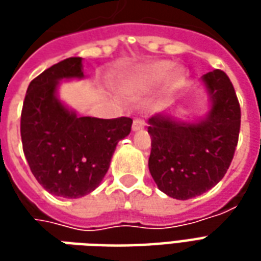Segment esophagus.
<instances>
[{"label": "esophagus", "mask_w": 261, "mask_h": 261, "mask_svg": "<svg viewBox=\"0 0 261 261\" xmlns=\"http://www.w3.org/2000/svg\"><path fill=\"white\" fill-rule=\"evenodd\" d=\"M145 127V121L142 119H136L133 121V131H140Z\"/></svg>", "instance_id": "34e87169"}]
</instances>
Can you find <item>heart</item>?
I'll return each instance as SVG.
<instances>
[{
	"label": "heart",
	"instance_id": "b5f03b06",
	"mask_svg": "<svg viewBox=\"0 0 261 261\" xmlns=\"http://www.w3.org/2000/svg\"><path fill=\"white\" fill-rule=\"evenodd\" d=\"M173 69L170 61H155L136 71L125 82V89L131 93H147L155 89ZM183 80V74L179 69L172 72L166 82L168 89H173Z\"/></svg>",
	"mask_w": 261,
	"mask_h": 261
}]
</instances>
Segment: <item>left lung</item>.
<instances>
[{"label": "left lung", "mask_w": 261, "mask_h": 261, "mask_svg": "<svg viewBox=\"0 0 261 261\" xmlns=\"http://www.w3.org/2000/svg\"><path fill=\"white\" fill-rule=\"evenodd\" d=\"M201 82L210 102L204 117L183 121L168 112L148 120V168L159 190L176 200L213 189L226 173L238 145L241 106L228 75L214 69Z\"/></svg>", "instance_id": "left-lung-1"}]
</instances>
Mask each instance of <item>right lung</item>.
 Segmentation results:
<instances>
[{
    "instance_id": "1",
    "label": "right lung",
    "mask_w": 261,
    "mask_h": 261,
    "mask_svg": "<svg viewBox=\"0 0 261 261\" xmlns=\"http://www.w3.org/2000/svg\"><path fill=\"white\" fill-rule=\"evenodd\" d=\"M85 78L81 57L50 67L26 91L20 137L36 180L50 194L80 198L93 192L108 173L116 145L130 134L133 120L76 116L60 100L61 81Z\"/></svg>"
}]
</instances>
